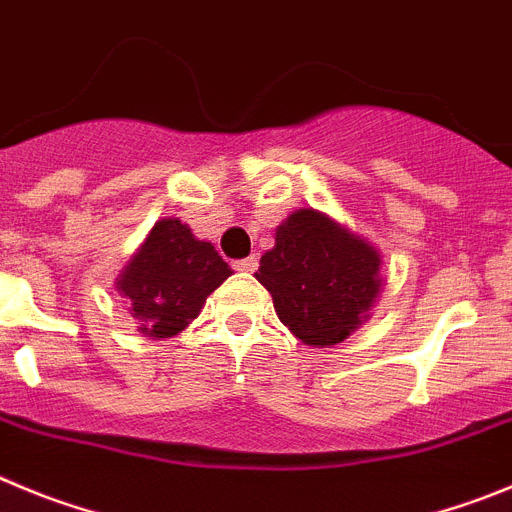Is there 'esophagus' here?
<instances>
[{"label": "esophagus", "mask_w": 512, "mask_h": 512, "mask_svg": "<svg viewBox=\"0 0 512 512\" xmlns=\"http://www.w3.org/2000/svg\"><path fill=\"white\" fill-rule=\"evenodd\" d=\"M234 270H239V273H255L257 257L250 255V257H245V260H237L234 262Z\"/></svg>", "instance_id": "esophagus-1"}]
</instances>
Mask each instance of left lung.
Wrapping results in <instances>:
<instances>
[{
  "label": "left lung",
  "mask_w": 512,
  "mask_h": 512,
  "mask_svg": "<svg viewBox=\"0 0 512 512\" xmlns=\"http://www.w3.org/2000/svg\"><path fill=\"white\" fill-rule=\"evenodd\" d=\"M382 255L365 237L316 209H298L275 229V247L255 278L278 319L308 347H334L372 316Z\"/></svg>",
  "instance_id": "1"
}]
</instances>
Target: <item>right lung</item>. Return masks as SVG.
<instances>
[{"instance_id": "1", "label": "right lung", "mask_w": 512, "mask_h": 512, "mask_svg": "<svg viewBox=\"0 0 512 512\" xmlns=\"http://www.w3.org/2000/svg\"><path fill=\"white\" fill-rule=\"evenodd\" d=\"M229 275L232 267L211 242L196 239L188 224L168 216L147 232L114 288L130 303L140 334L170 339L199 316Z\"/></svg>"}]
</instances>
